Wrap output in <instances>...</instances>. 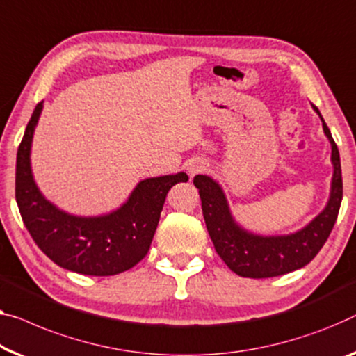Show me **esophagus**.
Returning a JSON list of instances; mask_svg holds the SVG:
<instances>
[{
  "label": "esophagus",
  "mask_w": 356,
  "mask_h": 356,
  "mask_svg": "<svg viewBox=\"0 0 356 356\" xmlns=\"http://www.w3.org/2000/svg\"><path fill=\"white\" fill-rule=\"evenodd\" d=\"M204 169V163H201V161H190L188 164H187V171H188V174L190 176H195L196 172H200V171H203Z\"/></svg>",
  "instance_id": "obj_1"
}]
</instances>
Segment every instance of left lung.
<instances>
[{
	"instance_id": "obj_1",
	"label": "left lung",
	"mask_w": 356,
	"mask_h": 356,
	"mask_svg": "<svg viewBox=\"0 0 356 356\" xmlns=\"http://www.w3.org/2000/svg\"><path fill=\"white\" fill-rule=\"evenodd\" d=\"M318 115L316 107H314ZM323 131L331 142V161L334 166L331 195L326 208L304 229L280 236H261L241 229L233 219L229 203L220 185L208 176H195L206 229L217 254L232 272L246 278H272L305 267L325 245L336 224L342 201L341 156L330 127L320 115Z\"/></svg>"
}]
</instances>
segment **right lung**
<instances>
[{"mask_svg": "<svg viewBox=\"0 0 356 356\" xmlns=\"http://www.w3.org/2000/svg\"><path fill=\"white\" fill-rule=\"evenodd\" d=\"M42 110L36 105L26 124L15 163V201L33 241L59 267L70 272L110 277L139 264L150 249L166 195L187 182L185 172L145 179L126 203L97 217H78L56 208L36 187L30 166L31 140Z\"/></svg>", "mask_w": 356, "mask_h": 356, "instance_id": "obj_1", "label": "right lung"}]
</instances>
